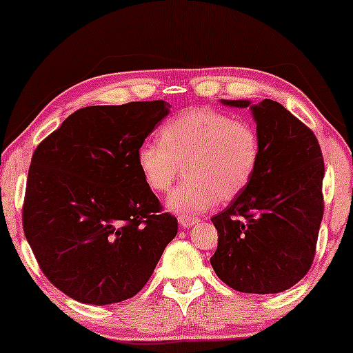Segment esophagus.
<instances>
[{"label":"esophagus","mask_w":353,"mask_h":353,"mask_svg":"<svg viewBox=\"0 0 353 353\" xmlns=\"http://www.w3.org/2000/svg\"><path fill=\"white\" fill-rule=\"evenodd\" d=\"M179 224H181V228L189 229V228H192V225L197 224V217H192V216H179Z\"/></svg>","instance_id":"1"}]
</instances>
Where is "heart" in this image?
<instances>
[{
	"mask_svg": "<svg viewBox=\"0 0 353 353\" xmlns=\"http://www.w3.org/2000/svg\"><path fill=\"white\" fill-rule=\"evenodd\" d=\"M261 159V139L250 123L212 108H190L161 125L159 141H145L136 152L141 177L164 192L179 177L168 208L197 216L216 202L237 197L252 181Z\"/></svg>",
	"mask_w": 353,
	"mask_h": 353,
	"instance_id": "heart-1",
	"label": "heart"
}]
</instances>
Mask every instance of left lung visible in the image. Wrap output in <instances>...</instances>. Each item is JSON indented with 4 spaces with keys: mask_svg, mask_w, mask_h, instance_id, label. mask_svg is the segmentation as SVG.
Wrapping results in <instances>:
<instances>
[{
    "mask_svg": "<svg viewBox=\"0 0 353 353\" xmlns=\"http://www.w3.org/2000/svg\"><path fill=\"white\" fill-rule=\"evenodd\" d=\"M221 103L250 108L261 159L250 184L210 219L219 234L210 265L239 292H283L314 262L323 217L322 151L312 129L277 101Z\"/></svg>",
    "mask_w": 353,
    "mask_h": 353,
    "instance_id": "8db88e82",
    "label": "left lung"
}]
</instances>
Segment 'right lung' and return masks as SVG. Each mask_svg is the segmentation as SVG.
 Wrapping results in <instances>:
<instances>
[{
  "label": "right lung",
  "instance_id": "add662e5",
  "mask_svg": "<svg viewBox=\"0 0 353 353\" xmlns=\"http://www.w3.org/2000/svg\"><path fill=\"white\" fill-rule=\"evenodd\" d=\"M165 101L88 106L36 148L23 229L52 285L83 303L108 305L139 292L177 219L145 185L136 152L169 114Z\"/></svg>",
  "mask_w": 353,
  "mask_h": 353
}]
</instances>
